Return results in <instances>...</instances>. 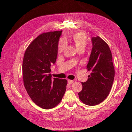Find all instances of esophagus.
<instances>
[{
	"label": "esophagus",
	"instance_id": "1",
	"mask_svg": "<svg viewBox=\"0 0 132 132\" xmlns=\"http://www.w3.org/2000/svg\"><path fill=\"white\" fill-rule=\"evenodd\" d=\"M68 83L69 84H72V83H73L74 82V80H68Z\"/></svg>",
	"mask_w": 132,
	"mask_h": 132
}]
</instances>
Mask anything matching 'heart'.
<instances>
[{
  "mask_svg": "<svg viewBox=\"0 0 132 132\" xmlns=\"http://www.w3.org/2000/svg\"><path fill=\"white\" fill-rule=\"evenodd\" d=\"M71 41L74 44V45L77 50H84L87 45V37L85 33L82 32L74 33L71 37ZM67 46L66 40L64 39H61L58 43V51L59 53L62 52L64 50Z\"/></svg>",
  "mask_w": 132,
  "mask_h": 132,
  "instance_id": "heart-1",
  "label": "heart"
}]
</instances>
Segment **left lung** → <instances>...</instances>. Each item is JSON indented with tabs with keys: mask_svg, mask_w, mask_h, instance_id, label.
I'll return each mask as SVG.
<instances>
[{
	"mask_svg": "<svg viewBox=\"0 0 132 132\" xmlns=\"http://www.w3.org/2000/svg\"><path fill=\"white\" fill-rule=\"evenodd\" d=\"M92 50L87 69L90 71L87 81L81 82L80 100L89 106L97 105L109 95L113 84L114 69L112 56L107 44L100 37L91 38Z\"/></svg>",
	"mask_w": 132,
	"mask_h": 132,
	"instance_id": "obj_1",
	"label": "left lung"
}]
</instances>
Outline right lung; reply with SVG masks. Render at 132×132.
Instances as JSON below:
<instances>
[{
  "label": "right lung",
  "instance_id": "add662e5",
  "mask_svg": "<svg viewBox=\"0 0 132 132\" xmlns=\"http://www.w3.org/2000/svg\"><path fill=\"white\" fill-rule=\"evenodd\" d=\"M62 31L43 33L26 49L22 63L23 84L35 103L43 109H51L61 101L67 80L52 78L51 66L56 61L59 37Z\"/></svg>",
  "mask_w": 132,
  "mask_h": 132
}]
</instances>
